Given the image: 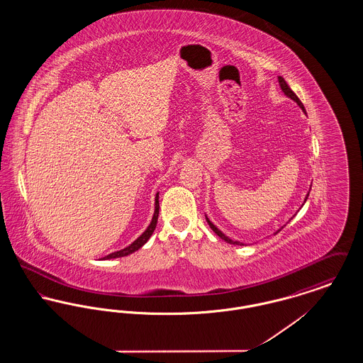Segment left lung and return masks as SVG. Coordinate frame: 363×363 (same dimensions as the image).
Masks as SVG:
<instances>
[{
    "instance_id": "1",
    "label": "left lung",
    "mask_w": 363,
    "mask_h": 363,
    "mask_svg": "<svg viewBox=\"0 0 363 363\" xmlns=\"http://www.w3.org/2000/svg\"><path fill=\"white\" fill-rule=\"evenodd\" d=\"M277 79H279V84H280V88H281V91L284 92V95H286V96H289L290 99H293L294 102H296V104H298V106H299V107L302 108V111H303V113L306 114V111H305V107H303V104H302V102L299 101V98H298V96H296V95L294 94L293 89H291V88L289 86V84L286 83V80H284V79H283L281 76H279ZM309 193H311V190L308 191V194H306V197H305V201H303V203H306V200H308V197H309ZM302 206H303V204H302ZM206 219H207L208 225H209V227H211V228H212V230L215 231V234H216L218 237H220L222 240H225V241L227 242V243H231V245H243V243H241V242L240 241H233L231 238H228V237H227V235H225V234H223V233H222V231H220V230H219V228H218L216 225H213V223H212V222H211V220L208 219L207 216H206ZM284 225H283V227H284ZM283 227H280V228L277 230L275 234H277V233H279V231H280V230H281Z\"/></svg>"
}]
</instances>
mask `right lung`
I'll return each mask as SVG.
<instances>
[{"label": "right lung", "mask_w": 363, "mask_h": 363, "mask_svg": "<svg viewBox=\"0 0 363 363\" xmlns=\"http://www.w3.org/2000/svg\"><path fill=\"white\" fill-rule=\"evenodd\" d=\"M157 216H159V191L156 193L155 196V212H154L152 220H151L150 225L147 227V230H145V231L138 237L136 241L132 242L129 246H126L125 249H121V250H118V252H114V253H111V255L106 256V257H104V259L125 257V256H129V255L135 253V252L138 250L141 246H144V243L150 240V237L152 235V233H154V230H155L156 223H157Z\"/></svg>", "instance_id": "add662e5"}]
</instances>
